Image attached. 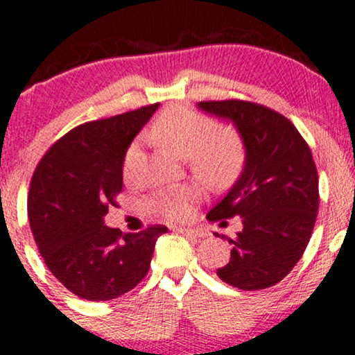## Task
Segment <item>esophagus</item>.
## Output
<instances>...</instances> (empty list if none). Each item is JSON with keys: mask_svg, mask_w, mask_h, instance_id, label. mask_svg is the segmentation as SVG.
Segmentation results:
<instances>
[{"mask_svg": "<svg viewBox=\"0 0 355 355\" xmlns=\"http://www.w3.org/2000/svg\"><path fill=\"white\" fill-rule=\"evenodd\" d=\"M177 232H180V234L185 235V237H193V239L203 237V232L197 229H177Z\"/></svg>", "mask_w": 355, "mask_h": 355, "instance_id": "1", "label": "esophagus"}]
</instances>
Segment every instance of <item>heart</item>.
Here are the masks:
<instances>
[{
  "mask_svg": "<svg viewBox=\"0 0 355 355\" xmlns=\"http://www.w3.org/2000/svg\"><path fill=\"white\" fill-rule=\"evenodd\" d=\"M148 135L173 155L187 158L195 173L210 183H223L235 175L242 164V144L229 128L214 130L207 116L187 107L165 108L153 121ZM138 146H130L125 158V175L135 160ZM197 191L182 185L155 193L148 210L168 222H182L190 215Z\"/></svg>",
  "mask_w": 355,
  "mask_h": 355,
  "instance_id": "1",
  "label": "heart"
}]
</instances>
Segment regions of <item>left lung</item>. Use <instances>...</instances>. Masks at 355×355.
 Instances as JSON below:
<instances>
[{
    "label": "left lung",
    "instance_id": "obj_1",
    "mask_svg": "<svg viewBox=\"0 0 355 355\" xmlns=\"http://www.w3.org/2000/svg\"><path fill=\"white\" fill-rule=\"evenodd\" d=\"M197 107L230 121L245 150L242 173L207 214L210 222L240 217L243 225L237 237L227 239L230 260L217 275L242 291L272 287L300 260L319 211L311 148L291 120L262 105L225 100Z\"/></svg>",
    "mask_w": 355,
    "mask_h": 355
}]
</instances>
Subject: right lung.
<instances>
[{
  "label": "right lung",
  "instance_id": "right-lung-1",
  "mask_svg": "<svg viewBox=\"0 0 355 355\" xmlns=\"http://www.w3.org/2000/svg\"><path fill=\"white\" fill-rule=\"evenodd\" d=\"M160 105L88 121L61 137L36 166L28 217L38 250L68 291L112 300L140 284L155 243L168 229L153 225L123 234L105 225L123 187L125 155Z\"/></svg>",
  "mask_w": 355,
  "mask_h": 355
}]
</instances>
